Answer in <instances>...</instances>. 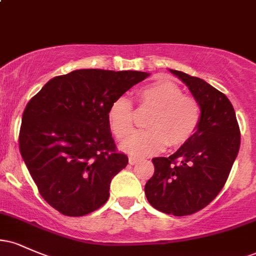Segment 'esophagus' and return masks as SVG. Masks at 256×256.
Returning a JSON list of instances; mask_svg holds the SVG:
<instances>
[{"instance_id":"esophagus-1","label":"esophagus","mask_w":256,"mask_h":256,"mask_svg":"<svg viewBox=\"0 0 256 256\" xmlns=\"http://www.w3.org/2000/svg\"><path fill=\"white\" fill-rule=\"evenodd\" d=\"M138 161H140V158H136V156H130V158H128V162H130L131 165H136Z\"/></svg>"}]
</instances>
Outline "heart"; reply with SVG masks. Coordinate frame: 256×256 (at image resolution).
<instances>
[{
  "label": "heart",
  "instance_id": "b5f03b06",
  "mask_svg": "<svg viewBox=\"0 0 256 256\" xmlns=\"http://www.w3.org/2000/svg\"><path fill=\"white\" fill-rule=\"evenodd\" d=\"M140 108H150L152 114L146 120V128L134 134L122 149L132 155H152L168 144L176 148L194 136L201 122V107L198 100L183 94L182 88L170 80H155L137 91ZM108 124L113 134L122 140L134 131V113L131 101L118 98L107 112Z\"/></svg>",
  "mask_w": 256,
  "mask_h": 256
}]
</instances>
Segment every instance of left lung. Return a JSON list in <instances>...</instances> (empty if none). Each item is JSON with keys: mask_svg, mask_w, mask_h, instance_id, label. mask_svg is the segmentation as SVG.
Wrapping results in <instances>:
<instances>
[{"mask_svg": "<svg viewBox=\"0 0 256 256\" xmlns=\"http://www.w3.org/2000/svg\"><path fill=\"white\" fill-rule=\"evenodd\" d=\"M189 88L201 107L194 136L168 158H154L146 200L160 212L190 216L210 204L222 189L240 150V134L231 102L204 79L170 70Z\"/></svg>", "mask_w": 256, "mask_h": 256, "instance_id": "obj_1", "label": "left lung"}]
</instances>
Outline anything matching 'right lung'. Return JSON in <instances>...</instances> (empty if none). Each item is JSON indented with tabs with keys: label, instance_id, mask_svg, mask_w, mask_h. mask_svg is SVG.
Segmentation results:
<instances>
[{
	"label": "right lung",
	"instance_id": "right-lung-1",
	"mask_svg": "<svg viewBox=\"0 0 256 256\" xmlns=\"http://www.w3.org/2000/svg\"><path fill=\"white\" fill-rule=\"evenodd\" d=\"M146 77L140 71L77 70L50 79L28 101L20 152L38 192L61 214L82 216L107 202L112 178L128 162L116 150L108 108Z\"/></svg>",
	"mask_w": 256,
	"mask_h": 256
}]
</instances>
